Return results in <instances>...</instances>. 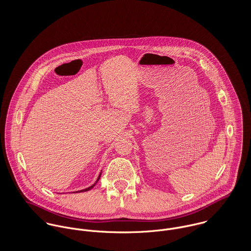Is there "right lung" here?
<instances>
[{"mask_svg": "<svg viewBox=\"0 0 251 251\" xmlns=\"http://www.w3.org/2000/svg\"><path fill=\"white\" fill-rule=\"evenodd\" d=\"M100 175H101V172H100V176H99V178L97 179V181L93 184V185H91V186H89V187H87V188H85V189H82V190H78V191H76V192H84V191H88V190H90V189H92L95 185H96V183L99 181V179L100 178Z\"/></svg>", "mask_w": 251, "mask_h": 251, "instance_id": "obj_1", "label": "right lung"}]
</instances>
